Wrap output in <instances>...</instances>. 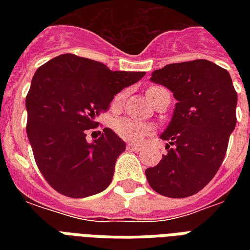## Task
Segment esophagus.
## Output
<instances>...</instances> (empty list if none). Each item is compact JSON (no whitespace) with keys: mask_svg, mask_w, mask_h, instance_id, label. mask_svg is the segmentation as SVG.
<instances>
[{"mask_svg":"<svg viewBox=\"0 0 250 250\" xmlns=\"http://www.w3.org/2000/svg\"><path fill=\"white\" fill-rule=\"evenodd\" d=\"M127 149L128 150H135V152H139L141 149V146L139 144H128L127 145Z\"/></svg>","mask_w":250,"mask_h":250,"instance_id":"obj_1","label":"esophagus"}]
</instances>
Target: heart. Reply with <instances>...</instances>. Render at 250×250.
Wrapping results in <instances>:
<instances>
[{"mask_svg": "<svg viewBox=\"0 0 250 250\" xmlns=\"http://www.w3.org/2000/svg\"><path fill=\"white\" fill-rule=\"evenodd\" d=\"M153 88H158V86H152L148 90L153 89ZM119 98L121 97H118V100ZM114 128H115L118 136L125 141H131V143H139L149 133V128L144 123H141L136 119H129V118H123V119L115 122Z\"/></svg>", "mask_w": 250, "mask_h": 250, "instance_id": "heart-1", "label": "heart"}]
</instances>
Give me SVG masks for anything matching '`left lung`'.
<instances>
[{"mask_svg":"<svg viewBox=\"0 0 250 250\" xmlns=\"http://www.w3.org/2000/svg\"><path fill=\"white\" fill-rule=\"evenodd\" d=\"M153 83L174 94V113L161 135L167 154L145 170L149 186L166 197L193 196L214 178L236 125L237 93L229 71L206 60L171 63Z\"/></svg>","mask_w":250,"mask_h":250,"instance_id":"8db88e82","label":"left lung"}]
</instances>
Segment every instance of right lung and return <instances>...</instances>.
I'll return each instance as SVG.
<instances>
[{"instance_id":"1","label":"right lung","mask_w":250,"mask_h":250,"mask_svg":"<svg viewBox=\"0 0 250 250\" xmlns=\"http://www.w3.org/2000/svg\"><path fill=\"white\" fill-rule=\"evenodd\" d=\"M145 72L111 71L97 61L61 54L37 68L25 97L27 135L45 180L67 197L100 193L113 180L125 143L113 129L88 143L85 129L114 96Z\"/></svg>"}]
</instances>
